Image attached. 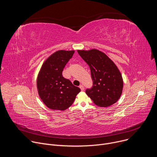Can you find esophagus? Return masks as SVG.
Segmentation results:
<instances>
[{
    "instance_id": "obj_1",
    "label": "esophagus",
    "mask_w": 157,
    "mask_h": 157,
    "mask_svg": "<svg viewBox=\"0 0 157 157\" xmlns=\"http://www.w3.org/2000/svg\"><path fill=\"white\" fill-rule=\"evenodd\" d=\"M79 88L81 89V90L82 91H83L84 90V86H83V85H82V84L79 86Z\"/></svg>"
}]
</instances>
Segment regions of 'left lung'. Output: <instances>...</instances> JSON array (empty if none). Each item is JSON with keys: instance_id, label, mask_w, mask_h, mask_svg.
<instances>
[{"instance_id": "obj_1", "label": "left lung", "mask_w": 157, "mask_h": 157, "mask_svg": "<svg viewBox=\"0 0 157 157\" xmlns=\"http://www.w3.org/2000/svg\"><path fill=\"white\" fill-rule=\"evenodd\" d=\"M78 53L90 68L93 81V87L86 89V94L101 107L116 103L122 93L123 79L115 63L96 49L78 50Z\"/></svg>"}]
</instances>
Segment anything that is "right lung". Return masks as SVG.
Returning <instances> with one entry per match:
<instances>
[{
  "label": "right lung",
  "mask_w": 157,
  "mask_h": 157,
  "mask_svg": "<svg viewBox=\"0 0 157 157\" xmlns=\"http://www.w3.org/2000/svg\"><path fill=\"white\" fill-rule=\"evenodd\" d=\"M74 50H59L42 64L37 77V89L43 103L53 110H64L70 107L81 89L65 79L62 72L72 58Z\"/></svg>",
  "instance_id": "obj_1"
}]
</instances>
